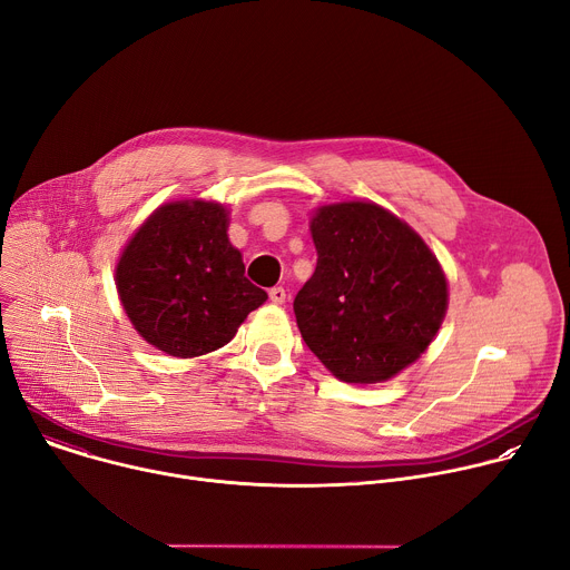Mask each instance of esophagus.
<instances>
[{
  "mask_svg": "<svg viewBox=\"0 0 570 570\" xmlns=\"http://www.w3.org/2000/svg\"><path fill=\"white\" fill-rule=\"evenodd\" d=\"M268 295H271V299H273L275 304H284V302H286V291H284L282 286L271 288V291H268Z\"/></svg>",
  "mask_w": 570,
  "mask_h": 570,
  "instance_id": "1",
  "label": "esophagus"
}]
</instances>
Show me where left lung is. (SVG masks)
Here are the masks:
<instances>
[{
	"label": "left lung",
	"mask_w": 570,
	"mask_h": 570,
	"mask_svg": "<svg viewBox=\"0 0 570 570\" xmlns=\"http://www.w3.org/2000/svg\"><path fill=\"white\" fill-rule=\"evenodd\" d=\"M317 264L293 302L306 347L347 383L392 379L424 354L449 306L422 236L374 203L317 207Z\"/></svg>",
	"instance_id": "8db88e82"
}]
</instances>
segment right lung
<instances>
[{
	"label": "right lung",
	"instance_id": "1",
	"mask_svg": "<svg viewBox=\"0 0 570 570\" xmlns=\"http://www.w3.org/2000/svg\"><path fill=\"white\" fill-rule=\"evenodd\" d=\"M227 214L218 203H167L126 243L115 275L119 299L137 334L159 352L209 354L268 299L227 238Z\"/></svg>",
	"mask_w": 570,
	"mask_h": 570
}]
</instances>
